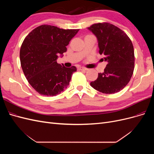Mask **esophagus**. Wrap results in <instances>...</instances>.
Listing matches in <instances>:
<instances>
[{
    "label": "esophagus",
    "mask_w": 154,
    "mask_h": 154,
    "mask_svg": "<svg viewBox=\"0 0 154 154\" xmlns=\"http://www.w3.org/2000/svg\"><path fill=\"white\" fill-rule=\"evenodd\" d=\"M79 70H84V71H87L88 69L86 68V67H80L78 68Z\"/></svg>",
    "instance_id": "obj_1"
}]
</instances>
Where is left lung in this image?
Instances as JSON below:
<instances>
[{"mask_svg":"<svg viewBox=\"0 0 154 154\" xmlns=\"http://www.w3.org/2000/svg\"><path fill=\"white\" fill-rule=\"evenodd\" d=\"M98 41L99 53L104 54L108 63L104 72L91 85L105 94H114L122 90L130 82L134 72L135 57L133 44L125 32L108 22L88 27Z\"/></svg>","mask_w":154,"mask_h":154,"instance_id":"8db88e82","label":"left lung"}]
</instances>
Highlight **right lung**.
<instances>
[{
  "label": "right lung",
  "instance_id": "right-lung-1",
  "mask_svg": "<svg viewBox=\"0 0 154 154\" xmlns=\"http://www.w3.org/2000/svg\"><path fill=\"white\" fill-rule=\"evenodd\" d=\"M78 31L42 25L31 31L23 41L20 51L22 71L40 94L56 96L68 87L76 68H67L57 61L59 54L66 52V46Z\"/></svg>",
  "mask_w": 154,
  "mask_h": 154
}]
</instances>
